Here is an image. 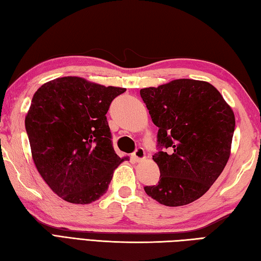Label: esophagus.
Instances as JSON below:
<instances>
[{"mask_svg":"<svg viewBox=\"0 0 261 261\" xmlns=\"http://www.w3.org/2000/svg\"><path fill=\"white\" fill-rule=\"evenodd\" d=\"M145 156H146L145 149H144V148L139 147V148H137L134 154H132V160L136 161V162H139L141 160H144Z\"/></svg>","mask_w":261,"mask_h":261,"instance_id":"34e87169","label":"esophagus"}]
</instances>
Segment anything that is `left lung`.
<instances>
[{"mask_svg": "<svg viewBox=\"0 0 261 261\" xmlns=\"http://www.w3.org/2000/svg\"><path fill=\"white\" fill-rule=\"evenodd\" d=\"M158 126L160 181L146 193L162 205L197 200L221 175L229 158L236 119L219 91L206 81L177 79L140 90Z\"/></svg>", "mask_w": 261, "mask_h": 261, "instance_id": "obj_1", "label": "left lung"}]
</instances>
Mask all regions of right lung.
Returning <instances> with one entry per match:
<instances>
[{"label":"right lung","mask_w":261,"mask_h":261,"mask_svg":"<svg viewBox=\"0 0 261 261\" xmlns=\"http://www.w3.org/2000/svg\"><path fill=\"white\" fill-rule=\"evenodd\" d=\"M124 88L63 76L36 91L25 116L36 167L52 190L71 203H90L106 192L116 155L106 113Z\"/></svg>","instance_id":"1"}]
</instances>
